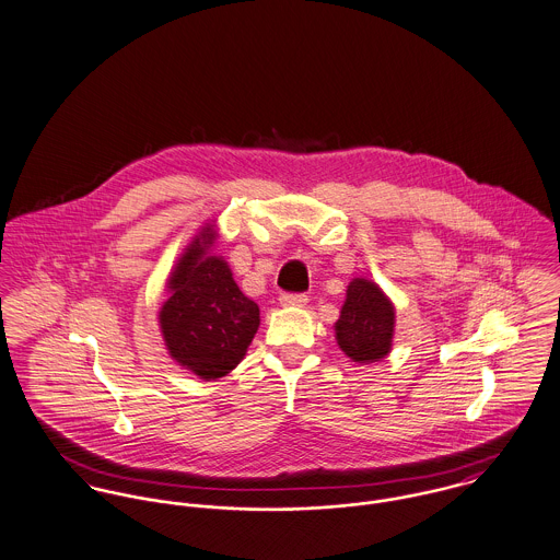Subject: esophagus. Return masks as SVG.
Masks as SVG:
<instances>
[{
  "mask_svg": "<svg viewBox=\"0 0 560 560\" xmlns=\"http://www.w3.org/2000/svg\"><path fill=\"white\" fill-rule=\"evenodd\" d=\"M307 301H310L307 294H281L279 296V303L283 307H303Z\"/></svg>",
  "mask_w": 560,
  "mask_h": 560,
  "instance_id": "34e87169",
  "label": "esophagus"
}]
</instances>
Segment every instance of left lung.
Wrapping results in <instances>:
<instances>
[{
  "label": "left lung",
  "mask_w": 560,
  "mask_h": 560,
  "mask_svg": "<svg viewBox=\"0 0 560 560\" xmlns=\"http://www.w3.org/2000/svg\"><path fill=\"white\" fill-rule=\"evenodd\" d=\"M395 310L382 290L368 281L354 279L335 324L339 348L354 363H373L390 350Z\"/></svg>",
  "instance_id": "left-lung-1"
}]
</instances>
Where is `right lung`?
I'll use <instances>...</instances> for the list:
<instances>
[{
  "label": "right lung",
  "instance_id": "right-lung-1",
  "mask_svg": "<svg viewBox=\"0 0 560 560\" xmlns=\"http://www.w3.org/2000/svg\"><path fill=\"white\" fill-rule=\"evenodd\" d=\"M212 241L206 228L180 257L170 279L172 296L159 313L172 359L203 380L232 372L259 326V307L238 290L228 264L206 255Z\"/></svg>",
  "mask_w": 560,
  "mask_h": 560
}]
</instances>
